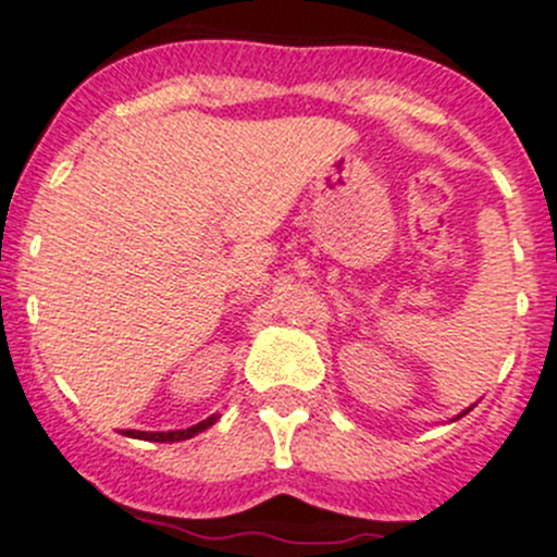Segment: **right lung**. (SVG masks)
Segmentation results:
<instances>
[{
  "instance_id": "add662e5",
  "label": "right lung",
  "mask_w": 557,
  "mask_h": 557,
  "mask_svg": "<svg viewBox=\"0 0 557 557\" xmlns=\"http://www.w3.org/2000/svg\"><path fill=\"white\" fill-rule=\"evenodd\" d=\"M213 422H216V416H210V419H205V422L194 424V428H188V430H172V433H138V430H127V435H129V438H144V441H160V444H172V441H185V438H191V435L202 433V430H208Z\"/></svg>"
}]
</instances>
